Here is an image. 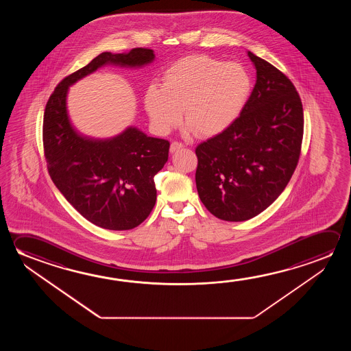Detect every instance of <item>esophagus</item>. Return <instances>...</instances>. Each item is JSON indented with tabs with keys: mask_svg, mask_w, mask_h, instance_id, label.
I'll return each instance as SVG.
<instances>
[{
	"mask_svg": "<svg viewBox=\"0 0 351 351\" xmlns=\"http://www.w3.org/2000/svg\"><path fill=\"white\" fill-rule=\"evenodd\" d=\"M181 148H184V144L178 143V142H173L171 145H170V152L175 153L176 150L181 149Z\"/></svg>",
	"mask_w": 351,
	"mask_h": 351,
	"instance_id": "esophagus-1",
	"label": "esophagus"
}]
</instances>
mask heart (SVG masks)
<instances>
[{"label": "heart", "mask_w": 351, "mask_h": 351, "mask_svg": "<svg viewBox=\"0 0 351 351\" xmlns=\"http://www.w3.org/2000/svg\"><path fill=\"white\" fill-rule=\"evenodd\" d=\"M252 90L251 75L242 64L208 55L181 58L165 71L161 86L144 93L152 126L167 134L184 121L199 137H214L235 123Z\"/></svg>", "instance_id": "1"}]
</instances>
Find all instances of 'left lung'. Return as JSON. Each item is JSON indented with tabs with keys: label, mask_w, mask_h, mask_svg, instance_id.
Instances as JSON below:
<instances>
[{
	"label": "left lung",
	"mask_w": 351,
	"mask_h": 351,
	"mask_svg": "<svg viewBox=\"0 0 351 351\" xmlns=\"http://www.w3.org/2000/svg\"><path fill=\"white\" fill-rule=\"evenodd\" d=\"M256 84L240 117L195 148V186L217 218L245 221L285 190L299 161L304 110L287 75L247 51Z\"/></svg>",
	"instance_id": "1"
}]
</instances>
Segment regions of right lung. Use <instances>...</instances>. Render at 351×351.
Wrapping results in <instances>:
<instances>
[{"mask_svg":"<svg viewBox=\"0 0 351 351\" xmlns=\"http://www.w3.org/2000/svg\"><path fill=\"white\" fill-rule=\"evenodd\" d=\"M154 58L143 47L103 52L58 83L44 112V152L53 184L77 212L108 230H130L148 218L156 206L154 176L167 161L170 143L132 126L111 138L83 136L69 120V88L106 64L139 69Z\"/></svg>","mask_w":351,"mask_h":351,"instance_id":"add662e5","label":"right lung"}]
</instances>
